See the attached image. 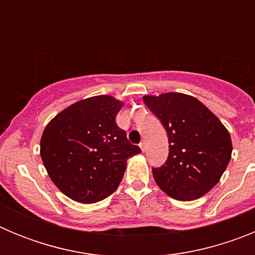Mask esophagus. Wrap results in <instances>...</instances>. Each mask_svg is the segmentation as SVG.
Wrapping results in <instances>:
<instances>
[{
  "mask_svg": "<svg viewBox=\"0 0 255 255\" xmlns=\"http://www.w3.org/2000/svg\"><path fill=\"white\" fill-rule=\"evenodd\" d=\"M139 147H140V149L143 150V152H145V149H147V144H145V141H141L140 144H139Z\"/></svg>",
  "mask_w": 255,
  "mask_h": 255,
  "instance_id": "1",
  "label": "esophagus"
}]
</instances>
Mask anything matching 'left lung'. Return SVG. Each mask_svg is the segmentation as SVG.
<instances>
[{"label": "left lung", "mask_w": 255, "mask_h": 255, "mask_svg": "<svg viewBox=\"0 0 255 255\" xmlns=\"http://www.w3.org/2000/svg\"><path fill=\"white\" fill-rule=\"evenodd\" d=\"M143 101L167 131V161L153 168L157 185L176 200H194L220 181L231 158L233 143L224 124L188 94L144 96Z\"/></svg>", "instance_id": "obj_1"}]
</instances>
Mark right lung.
Returning a JSON list of instances; mask_svg holds the SVG:
<instances>
[{"mask_svg":"<svg viewBox=\"0 0 255 255\" xmlns=\"http://www.w3.org/2000/svg\"><path fill=\"white\" fill-rule=\"evenodd\" d=\"M123 102L111 96L89 97L56 115L40 138V157L48 176L70 199L91 204L111 195L126 161L141 152L115 117Z\"/></svg>","mask_w":255,"mask_h":255,"instance_id":"add662e5","label":"right lung"}]
</instances>
